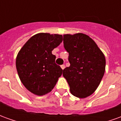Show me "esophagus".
<instances>
[{
    "mask_svg": "<svg viewBox=\"0 0 121 121\" xmlns=\"http://www.w3.org/2000/svg\"><path fill=\"white\" fill-rule=\"evenodd\" d=\"M65 65H61V68L62 69H65Z\"/></svg>",
    "mask_w": 121,
    "mask_h": 121,
    "instance_id": "esophagus-1",
    "label": "esophagus"
}]
</instances>
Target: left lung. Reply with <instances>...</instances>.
I'll use <instances>...</instances> for the list:
<instances>
[{"mask_svg":"<svg viewBox=\"0 0 121 121\" xmlns=\"http://www.w3.org/2000/svg\"><path fill=\"white\" fill-rule=\"evenodd\" d=\"M63 45L69 52L70 66L63 69L70 91L84 99L96 91L104 76L106 58L89 35L82 33L63 35Z\"/></svg>","mask_w":121,"mask_h":121,"instance_id":"left-lung-1","label":"left lung"}]
</instances>
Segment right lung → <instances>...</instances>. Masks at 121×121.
Instances as JSON below:
<instances>
[{"label": "right lung", "instance_id": "add662e5", "mask_svg": "<svg viewBox=\"0 0 121 121\" xmlns=\"http://www.w3.org/2000/svg\"><path fill=\"white\" fill-rule=\"evenodd\" d=\"M62 41V35L39 33L30 37L17 54V73L32 93L42 96L50 93L61 76L63 70L55 63L52 51Z\"/></svg>", "mask_w": 121, "mask_h": 121}]
</instances>
